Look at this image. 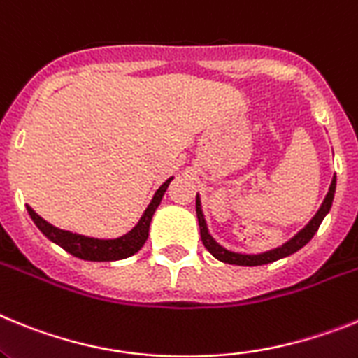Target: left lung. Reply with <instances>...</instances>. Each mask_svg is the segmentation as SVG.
I'll return each instance as SVG.
<instances>
[{"mask_svg": "<svg viewBox=\"0 0 358 358\" xmlns=\"http://www.w3.org/2000/svg\"><path fill=\"white\" fill-rule=\"evenodd\" d=\"M335 187H337V178H331V183H329V189L326 192L324 200H322L321 207L313 214V217L310 220L306 225L301 229L297 234L292 236L288 241H285L282 245L275 248H270L266 252H259V254H245V252H234V250H229L223 245H220L216 239L210 236L209 227H207V220H205L203 209H201V198L200 194H196V216H198V223H200V234H201V241H203L205 248L216 257L217 261H222V263H229V265H238V266H259V265H266V263H273V261L282 259V257L292 256L294 252L301 250L304 245L308 243L310 239L313 238V234L317 232L319 225L322 223V220L326 217V214L329 213L331 209V203H334V196H335Z\"/></svg>", "mask_w": 358, "mask_h": 358, "instance_id": "1", "label": "left lung"}]
</instances>
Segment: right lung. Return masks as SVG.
Returning <instances> with one entry per match:
<instances>
[{
    "label": "right lung",
    "instance_id": "add662e5",
    "mask_svg": "<svg viewBox=\"0 0 358 358\" xmlns=\"http://www.w3.org/2000/svg\"><path fill=\"white\" fill-rule=\"evenodd\" d=\"M169 180L162 183L160 187L157 189V192L153 194V200L149 201L148 209L144 210L142 217L138 220L131 231L126 232V234L119 236V238L113 239H104V238H90V236L77 234V232L63 231V229H57L52 223H48L46 220H43L36 210L27 205V210H29L32 222L36 223V227L46 238L52 241V243L59 245L61 248H64L68 254L79 257V259L85 261H119L126 259V257L133 256L144 247L145 239L149 236V225H151V220H153L155 210L158 209L162 198L166 194L167 187H169Z\"/></svg>",
    "mask_w": 358,
    "mask_h": 358
}]
</instances>
